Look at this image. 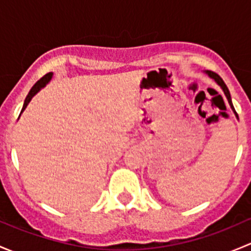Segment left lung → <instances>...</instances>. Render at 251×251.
Instances as JSON below:
<instances>
[{
    "label": "left lung",
    "mask_w": 251,
    "mask_h": 251,
    "mask_svg": "<svg viewBox=\"0 0 251 251\" xmlns=\"http://www.w3.org/2000/svg\"><path fill=\"white\" fill-rule=\"evenodd\" d=\"M205 74H207L209 75V77H211V78H214L215 81H216V83L217 85L220 86V87L222 88V91H224V93H225V96H226V98H227V100H228V103H229V105H231V108H232V110L234 111V114H235V110H234V107H233V104H232V100H231V93H229V91H228V88H227V86H226V83L224 82V80H222L221 77L219 76V75L216 74V73H214V72H211V70H205ZM235 115L238 116V114H235Z\"/></svg>",
    "instance_id": "left-lung-1"
}]
</instances>
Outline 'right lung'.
Masks as SVG:
<instances>
[{"instance_id":"obj_1","label":"right lung","mask_w":251,"mask_h":251,"mask_svg":"<svg viewBox=\"0 0 251 251\" xmlns=\"http://www.w3.org/2000/svg\"><path fill=\"white\" fill-rule=\"evenodd\" d=\"M52 76H53V73H48V74L45 75L44 77L40 78V80L37 81V82L35 83L34 86H32L31 90H30V92L27 93L26 98H25V100H24V105H23V109H22V113H23V111L25 110V108H26V105L29 104V102H30V100H31V98L34 97V96L36 95V93L39 92V91L41 90L42 87H45V86H46L47 83L50 82V78H52Z\"/></svg>"}]
</instances>
